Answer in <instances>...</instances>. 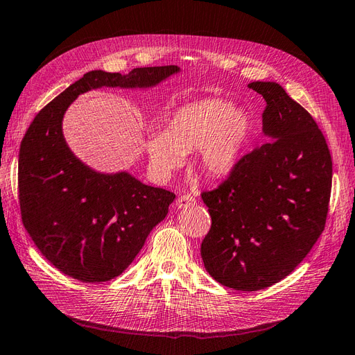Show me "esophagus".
Segmentation results:
<instances>
[{
	"label": "esophagus",
	"instance_id": "obj_1",
	"mask_svg": "<svg viewBox=\"0 0 355 355\" xmlns=\"http://www.w3.org/2000/svg\"><path fill=\"white\" fill-rule=\"evenodd\" d=\"M196 204V199L192 196V195H183V196H180L178 199H177V207L180 208H189V207H192V205H195Z\"/></svg>",
	"mask_w": 355,
	"mask_h": 355
}]
</instances>
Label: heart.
Segmentation results:
<instances>
[{
    "label": "heart",
    "instance_id": "obj_1",
    "mask_svg": "<svg viewBox=\"0 0 355 355\" xmlns=\"http://www.w3.org/2000/svg\"><path fill=\"white\" fill-rule=\"evenodd\" d=\"M253 135L252 116L230 100L210 97L180 106L168 118L165 132L151 133L147 153L154 174L166 178L198 148V166L222 178L237 169Z\"/></svg>",
    "mask_w": 355,
    "mask_h": 355
}]
</instances>
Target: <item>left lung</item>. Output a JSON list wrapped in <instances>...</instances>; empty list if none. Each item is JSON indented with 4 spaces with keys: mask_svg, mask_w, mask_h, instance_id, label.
Wrapping results in <instances>:
<instances>
[{
    "mask_svg": "<svg viewBox=\"0 0 355 355\" xmlns=\"http://www.w3.org/2000/svg\"><path fill=\"white\" fill-rule=\"evenodd\" d=\"M266 100L268 142L225 183L202 193L211 228L201 244L210 276L237 291L286 277L320 239L331 192V156L312 115L270 80L248 85Z\"/></svg>",
    "mask_w": 355,
    "mask_h": 355,
    "instance_id": "1",
    "label": "left lung"
}]
</instances>
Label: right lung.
Returning a JSON list of instances; mask_svg holds the SVG:
<instances>
[{
    "mask_svg": "<svg viewBox=\"0 0 355 355\" xmlns=\"http://www.w3.org/2000/svg\"><path fill=\"white\" fill-rule=\"evenodd\" d=\"M178 66L138 67L127 75L91 70L35 115L19 150L22 222L52 266L88 284L129 267L175 195L144 184L130 172H100L78 159L62 133L75 100L91 89H148L180 73Z\"/></svg>",
    "mask_w": 355,
    "mask_h": 355,
    "instance_id": "right-lung-1",
    "label": "right lung"
}]
</instances>
